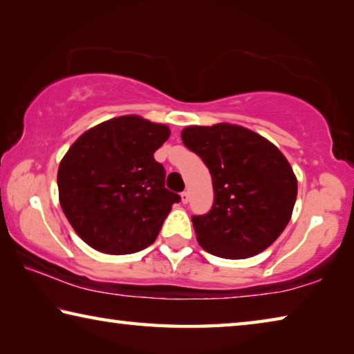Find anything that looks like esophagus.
<instances>
[{
  "mask_svg": "<svg viewBox=\"0 0 354 354\" xmlns=\"http://www.w3.org/2000/svg\"><path fill=\"white\" fill-rule=\"evenodd\" d=\"M189 200H190V194H189V192H183V194H181V201L184 203V205H187Z\"/></svg>",
  "mask_w": 354,
  "mask_h": 354,
  "instance_id": "1",
  "label": "esophagus"
}]
</instances>
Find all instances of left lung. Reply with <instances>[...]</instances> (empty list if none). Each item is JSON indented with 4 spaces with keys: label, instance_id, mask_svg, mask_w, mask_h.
<instances>
[{
    "label": "left lung",
    "instance_id": "8db88e82",
    "mask_svg": "<svg viewBox=\"0 0 354 354\" xmlns=\"http://www.w3.org/2000/svg\"><path fill=\"white\" fill-rule=\"evenodd\" d=\"M181 139L212 178V209L192 217L201 248L223 259H247L270 247L289 223L298 192L284 154L231 123L184 128Z\"/></svg>",
    "mask_w": 354,
    "mask_h": 354
}]
</instances>
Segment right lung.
Returning a JSON list of instances; mask_svg holds the SVG:
<instances>
[{"mask_svg": "<svg viewBox=\"0 0 354 354\" xmlns=\"http://www.w3.org/2000/svg\"><path fill=\"white\" fill-rule=\"evenodd\" d=\"M170 137L167 124L122 115L86 131L59 164L61 207L76 234L106 254L151 245L181 196L165 189L154 151Z\"/></svg>", "mask_w": 354, "mask_h": 354, "instance_id": "add662e5", "label": "right lung"}]
</instances>
